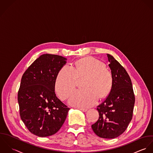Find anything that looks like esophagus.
I'll use <instances>...</instances> for the list:
<instances>
[{
    "instance_id": "obj_1",
    "label": "esophagus",
    "mask_w": 153,
    "mask_h": 153,
    "mask_svg": "<svg viewBox=\"0 0 153 153\" xmlns=\"http://www.w3.org/2000/svg\"><path fill=\"white\" fill-rule=\"evenodd\" d=\"M77 109H79V110L83 111V112H86L88 111V109H84V108H77Z\"/></svg>"
}]
</instances>
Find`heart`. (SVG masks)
<instances>
[{
  "label": "heart",
  "mask_w": 153,
  "mask_h": 153,
  "mask_svg": "<svg viewBox=\"0 0 153 153\" xmlns=\"http://www.w3.org/2000/svg\"><path fill=\"white\" fill-rule=\"evenodd\" d=\"M85 78L84 89L76 91L71 95L69 103L79 108H89L97 102L99 97H106L112 86L111 72L101 61L92 57L77 61L73 67L64 65L57 76L55 89L61 99H66L76 86L79 79Z\"/></svg>",
  "instance_id": "b5f03b06"
}]
</instances>
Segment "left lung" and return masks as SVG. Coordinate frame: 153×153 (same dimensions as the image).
<instances>
[{"label":"left lung","instance_id":"1","mask_svg":"<svg viewBox=\"0 0 153 153\" xmlns=\"http://www.w3.org/2000/svg\"><path fill=\"white\" fill-rule=\"evenodd\" d=\"M106 56L113 77L112 86L104 102L97 107L99 117L92 128L98 137L112 139L123 134L131 122L135 96L125 69L113 56Z\"/></svg>","mask_w":153,"mask_h":153}]
</instances>
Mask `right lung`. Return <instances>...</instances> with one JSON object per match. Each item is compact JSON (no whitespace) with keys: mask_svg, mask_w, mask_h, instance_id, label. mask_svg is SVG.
<instances>
[{"mask_svg":"<svg viewBox=\"0 0 153 153\" xmlns=\"http://www.w3.org/2000/svg\"><path fill=\"white\" fill-rule=\"evenodd\" d=\"M67 59L45 54L24 73L18 93L22 121L32 134L40 137L57 132L70 109L56 96L55 83Z\"/></svg>","mask_w":153,"mask_h":153,"instance_id":"1","label":"right lung"}]
</instances>
